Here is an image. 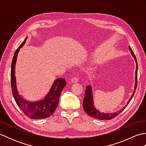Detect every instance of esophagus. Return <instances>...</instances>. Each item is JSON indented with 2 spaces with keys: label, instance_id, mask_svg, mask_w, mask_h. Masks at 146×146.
<instances>
[{
  "label": "esophagus",
  "instance_id": "obj_1",
  "mask_svg": "<svg viewBox=\"0 0 146 146\" xmlns=\"http://www.w3.org/2000/svg\"><path fill=\"white\" fill-rule=\"evenodd\" d=\"M70 81L71 82V83H76L78 81V79L76 78V77H73V78H72L71 79Z\"/></svg>",
  "mask_w": 146,
  "mask_h": 146
}]
</instances>
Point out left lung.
Here are the masks:
<instances>
[{"mask_svg":"<svg viewBox=\"0 0 146 146\" xmlns=\"http://www.w3.org/2000/svg\"><path fill=\"white\" fill-rule=\"evenodd\" d=\"M129 51H131V54L132 56V57L134 58L135 64H136V69H135V85H134V90L131 98H129L128 100L127 103L125 105L124 107H123L122 109L117 111L116 112H112V113H106V112H102V111H99L97 110V108H95L94 106V97H93V91H92V86L90 85L86 86V90L85 92V97L83 99V109L85 111V112L87 113L89 116L92 117H94L96 119L98 120H110L113 119L114 117L117 116L122 111L125 109V107L127 106L129 102H131V99L132 98L133 96H134L136 87H137V68H138V65L137 63V60H136V58L134 55V52L132 50L131 48L129 46Z\"/></svg>","mask_w":146,"mask_h":146,"instance_id":"8db88e82","label":"left lung"}]
</instances>
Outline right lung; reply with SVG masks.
<instances>
[{
	"label": "right lung",
	"mask_w": 146,
	"mask_h": 146,
	"mask_svg": "<svg viewBox=\"0 0 146 146\" xmlns=\"http://www.w3.org/2000/svg\"><path fill=\"white\" fill-rule=\"evenodd\" d=\"M27 38V37H26L24 41L15 51L12 61L11 82L12 95L18 107L26 116L31 119H46L52 115L58 107L60 95L64 86H66V82L65 79L62 78L55 80L47 95L42 100L32 102L27 100L22 97L18 92L17 88L15 68L19 51L20 48L23 47L26 43Z\"/></svg>",
	"instance_id": "right-lung-1"
}]
</instances>
